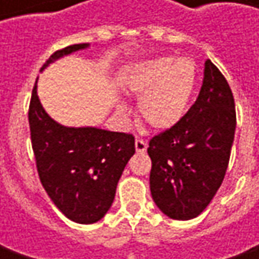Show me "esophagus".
Masks as SVG:
<instances>
[{
    "mask_svg": "<svg viewBox=\"0 0 259 259\" xmlns=\"http://www.w3.org/2000/svg\"><path fill=\"white\" fill-rule=\"evenodd\" d=\"M135 150H137V153H145V150H147V143H145L144 140L137 138V140H135Z\"/></svg>",
    "mask_w": 259,
    "mask_h": 259,
    "instance_id": "esophagus-1",
    "label": "esophagus"
}]
</instances>
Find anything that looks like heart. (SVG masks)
<instances>
[{
  "mask_svg": "<svg viewBox=\"0 0 259 259\" xmlns=\"http://www.w3.org/2000/svg\"><path fill=\"white\" fill-rule=\"evenodd\" d=\"M197 86V67L190 59L163 56L137 67L126 89L138 101V111L145 124L155 130L173 128L187 114ZM126 112L124 105L118 106Z\"/></svg>",
  "mask_w": 259,
  "mask_h": 259,
  "instance_id": "obj_1",
  "label": "heart"
}]
</instances>
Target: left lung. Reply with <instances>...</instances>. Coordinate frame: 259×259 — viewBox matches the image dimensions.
<instances>
[{
	"label": "left lung",
	"instance_id": "left-lung-1",
	"mask_svg": "<svg viewBox=\"0 0 259 259\" xmlns=\"http://www.w3.org/2000/svg\"><path fill=\"white\" fill-rule=\"evenodd\" d=\"M236 112L232 91L210 62L196 102L173 128L153 137L150 190L158 209L189 221L203 212L224 182L234 143Z\"/></svg>",
	"mask_w": 259,
	"mask_h": 259
}]
</instances>
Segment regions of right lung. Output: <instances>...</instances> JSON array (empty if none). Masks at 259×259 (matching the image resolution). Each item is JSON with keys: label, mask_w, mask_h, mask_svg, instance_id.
Masks as SVG:
<instances>
[{"label": "right lung", "mask_w": 259, "mask_h": 259, "mask_svg": "<svg viewBox=\"0 0 259 259\" xmlns=\"http://www.w3.org/2000/svg\"><path fill=\"white\" fill-rule=\"evenodd\" d=\"M89 47L67 46L49 57L55 60ZM28 124L40 182L49 197L67 219L76 224L101 221L114 202L116 184L135 153L133 134L95 126H65L52 119L33 88Z\"/></svg>", "instance_id": "1"}]
</instances>
